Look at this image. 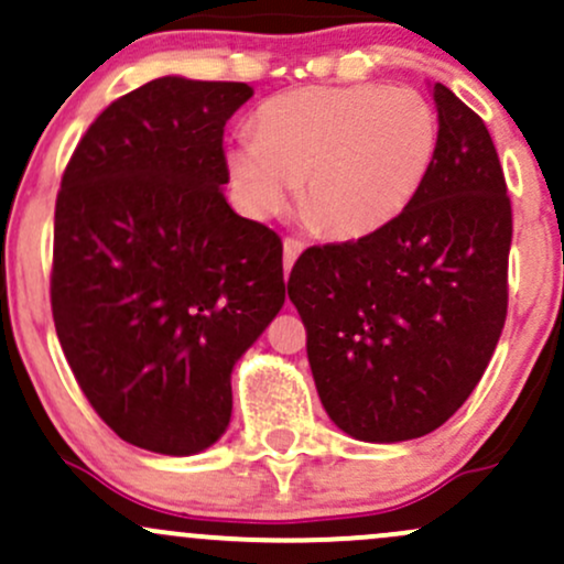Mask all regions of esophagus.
I'll return each mask as SVG.
<instances>
[{
	"mask_svg": "<svg viewBox=\"0 0 564 564\" xmlns=\"http://www.w3.org/2000/svg\"><path fill=\"white\" fill-rule=\"evenodd\" d=\"M304 251V243L300 238H286L283 241V264H286V270H291V264L296 262V257H300Z\"/></svg>",
	"mask_w": 564,
	"mask_h": 564,
	"instance_id": "1",
	"label": "esophagus"
}]
</instances>
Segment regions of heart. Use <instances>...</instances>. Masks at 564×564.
<instances>
[{
	"label": "heart",
	"mask_w": 564,
	"mask_h": 564,
	"mask_svg": "<svg viewBox=\"0 0 564 564\" xmlns=\"http://www.w3.org/2000/svg\"><path fill=\"white\" fill-rule=\"evenodd\" d=\"M440 151V116L392 84L302 87L264 100L254 134H236L228 172L251 217L300 209L323 236H377L422 196Z\"/></svg>",
	"instance_id": "obj_1"
}]
</instances>
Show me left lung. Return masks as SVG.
<instances>
[{"label":"left lung","instance_id":"8db88e82","mask_svg":"<svg viewBox=\"0 0 564 564\" xmlns=\"http://www.w3.org/2000/svg\"><path fill=\"white\" fill-rule=\"evenodd\" d=\"M432 95L440 151L422 196L377 236L302 251L289 275L321 403L366 443L448 422L507 321L511 200L501 161L480 116L445 84Z\"/></svg>","mask_w":564,"mask_h":564}]
</instances>
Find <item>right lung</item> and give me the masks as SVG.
Segmentation results:
<instances>
[{"instance_id": "right-lung-1", "label": "right lung", "mask_w": 564, "mask_h": 564, "mask_svg": "<svg viewBox=\"0 0 564 564\" xmlns=\"http://www.w3.org/2000/svg\"><path fill=\"white\" fill-rule=\"evenodd\" d=\"M254 89L161 76L89 124L61 180L50 302L97 416L191 456L232 411L230 373L286 300L283 243L225 200V121Z\"/></svg>"}]
</instances>
